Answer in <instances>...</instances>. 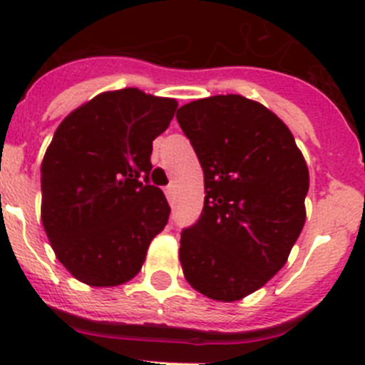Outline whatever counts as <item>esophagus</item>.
Listing matches in <instances>:
<instances>
[{
	"label": "esophagus",
	"mask_w": 365,
	"mask_h": 365,
	"mask_svg": "<svg viewBox=\"0 0 365 365\" xmlns=\"http://www.w3.org/2000/svg\"><path fill=\"white\" fill-rule=\"evenodd\" d=\"M165 196H167V200H169V202L173 203V196H175V187L167 185L165 187Z\"/></svg>",
	"instance_id": "esophagus-1"
}]
</instances>
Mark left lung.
Instances as JSON below:
<instances>
[{"mask_svg":"<svg viewBox=\"0 0 365 365\" xmlns=\"http://www.w3.org/2000/svg\"><path fill=\"white\" fill-rule=\"evenodd\" d=\"M203 169V211L180 240L183 277L236 302L285 265L305 223L309 170L284 121L258 101L220 94L176 114Z\"/></svg>","mask_w":365,"mask_h":365,"instance_id":"8db88e82","label":"left lung"}]
</instances>
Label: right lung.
I'll use <instances>...</instances> for the list:
<instances>
[{
    "label": "right lung",
    "instance_id": "1",
    "mask_svg": "<svg viewBox=\"0 0 365 365\" xmlns=\"http://www.w3.org/2000/svg\"><path fill=\"white\" fill-rule=\"evenodd\" d=\"M178 101L140 88L101 93L56 129L41 162V222L56 258L91 287L133 280L169 220L149 183L153 140Z\"/></svg>",
    "mask_w": 365,
    "mask_h": 365
}]
</instances>
